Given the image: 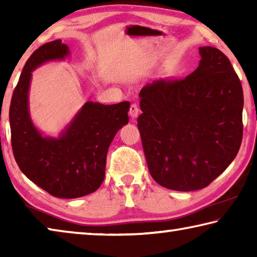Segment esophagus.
<instances>
[{
  "mask_svg": "<svg viewBox=\"0 0 257 257\" xmlns=\"http://www.w3.org/2000/svg\"><path fill=\"white\" fill-rule=\"evenodd\" d=\"M139 111H141V110H139L137 104H132V106H130V108H129V114L133 119H135V118H137V116H138Z\"/></svg>",
  "mask_w": 257,
  "mask_h": 257,
  "instance_id": "34e87169",
  "label": "esophagus"
}]
</instances>
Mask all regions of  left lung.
<instances>
[{
  "label": "left lung",
  "mask_w": 257,
  "mask_h": 257,
  "mask_svg": "<svg viewBox=\"0 0 257 257\" xmlns=\"http://www.w3.org/2000/svg\"><path fill=\"white\" fill-rule=\"evenodd\" d=\"M196 70L184 79L143 87L138 129L149 170L168 189L205 188L239 151L242 139L241 82L220 50L199 47Z\"/></svg>",
  "instance_id": "8db88e82"
}]
</instances>
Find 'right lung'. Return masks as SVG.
Masks as SVG:
<instances>
[{
	"label": "right lung",
	"instance_id": "add662e5",
	"mask_svg": "<svg viewBox=\"0 0 257 257\" xmlns=\"http://www.w3.org/2000/svg\"><path fill=\"white\" fill-rule=\"evenodd\" d=\"M69 54L60 40L35 51L23 69L9 111L17 164L29 180L59 198L81 197L98 189L105 177L107 150L118 130L128 123L130 107L129 102H86L58 138L43 136L29 114L32 71Z\"/></svg>",
	"mask_w": 257,
	"mask_h": 257
}]
</instances>
